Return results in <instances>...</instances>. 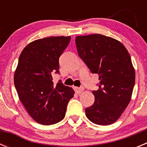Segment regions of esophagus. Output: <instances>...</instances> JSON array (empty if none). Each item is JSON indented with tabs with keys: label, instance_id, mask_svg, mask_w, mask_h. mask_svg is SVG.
Segmentation results:
<instances>
[{
	"label": "esophagus",
	"instance_id": "esophagus-1",
	"mask_svg": "<svg viewBox=\"0 0 147 147\" xmlns=\"http://www.w3.org/2000/svg\"><path fill=\"white\" fill-rule=\"evenodd\" d=\"M83 90H84V88H76V87H75L74 88L75 92H76V93H78V94L81 93L83 91Z\"/></svg>",
	"mask_w": 147,
	"mask_h": 147
}]
</instances>
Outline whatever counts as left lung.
<instances>
[{"mask_svg": "<svg viewBox=\"0 0 147 147\" xmlns=\"http://www.w3.org/2000/svg\"><path fill=\"white\" fill-rule=\"evenodd\" d=\"M78 54L91 73L98 75L95 102L85 109L91 122L109 125L115 122L129 105L136 74L129 52L119 40L105 35L77 36Z\"/></svg>", "mask_w": 147, "mask_h": 147, "instance_id": "1", "label": "left lung"}]
</instances>
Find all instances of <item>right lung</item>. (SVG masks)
<instances>
[{
    "instance_id": "obj_1",
    "label": "right lung",
    "mask_w": 147,
    "mask_h": 147,
    "mask_svg": "<svg viewBox=\"0 0 147 147\" xmlns=\"http://www.w3.org/2000/svg\"><path fill=\"white\" fill-rule=\"evenodd\" d=\"M71 37H50L34 40L19 57L14 82L20 102L39 124L51 125L64 119L67 105L74 90L61 81L53 82L52 73L59 74V59Z\"/></svg>"
}]
</instances>
